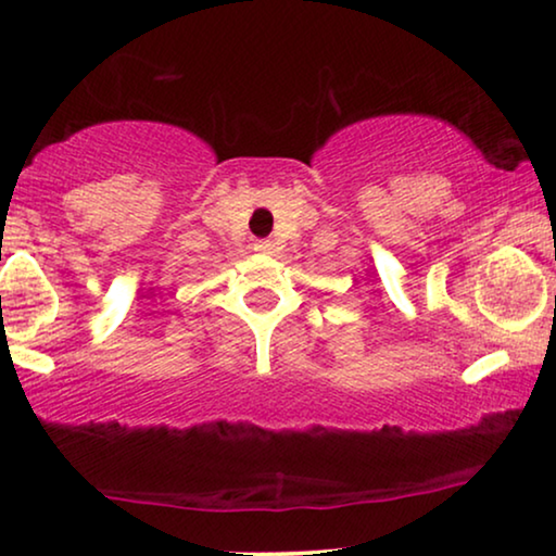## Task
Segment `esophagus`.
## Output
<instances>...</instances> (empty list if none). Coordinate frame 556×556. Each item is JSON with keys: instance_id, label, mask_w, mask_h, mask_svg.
<instances>
[{"instance_id": "esophagus-1", "label": "esophagus", "mask_w": 556, "mask_h": 556, "mask_svg": "<svg viewBox=\"0 0 556 556\" xmlns=\"http://www.w3.org/2000/svg\"><path fill=\"white\" fill-rule=\"evenodd\" d=\"M254 249L256 252H262V254H267V252H271V241H267V239H260L254 244Z\"/></svg>"}]
</instances>
